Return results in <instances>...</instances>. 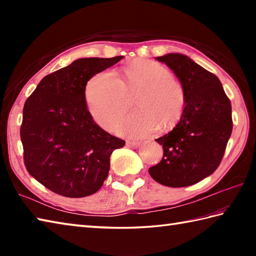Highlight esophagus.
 Returning <instances> with one entry per match:
<instances>
[{
	"label": "esophagus",
	"instance_id": "1",
	"mask_svg": "<svg viewBox=\"0 0 256 256\" xmlns=\"http://www.w3.org/2000/svg\"><path fill=\"white\" fill-rule=\"evenodd\" d=\"M126 145L131 148H136L140 146L138 142H134V140H126Z\"/></svg>",
	"mask_w": 256,
	"mask_h": 256
}]
</instances>
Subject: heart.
I'll list each match as a JSON object with an SVG mask.
<instances>
[{
  "label": "heart",
  "instance_id": "obj_1",
  "mask_svg": "<svg viewBox=\"0 0 256 256\" xmlns=\"http://www.w3.org/2000/svg\"><path fill=\"white\" fill-rule=\"evenodd\" d=\"M134 96L136 111L120 124L118 132L130 138H143L157 128H170L180 120L186 94L182 84L164 64L148 59H135L118 78L111 70L94 74L84 88V102L94 121L113 131L130 108Z\"/></svg>",
  "mask_w": 256,
  "mask_h": 256
}]
</instances>
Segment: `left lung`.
<instances>
[{"label":"left lung","instance_id":"obj_1","mask_svg":"<svg viewBox=\"0 0 256 256\" xmlns=\"http://www.w3.org/2000/svg\"><path fill=\"white\" fill-rule=\"evenodd\" d=\"M166 64L186 94L182 116L172 131L155 140L164 156L148 170L167 187H187L210 176L220 165L232 133V108L219 78L182 54L156 57Z\"/></svg>","mask_w":256,"mask_h":256}]
</instances>
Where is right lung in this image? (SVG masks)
Here are the masks:
<instances>
[{
	"label": "right lung",
	"instance_id": "add662e5",
	"mask_svg": "<svg viewBox=\"0 0 256 256\" xmlns=\"http://www.w3.org/2000/svg\"><path fill=\"white\" fill-rule=\"evenodd\" d=\"M122 58L77 59L42 78L26 100L20 126L24 162L52 192L69 198L96 192L108 175L112 152L125 145L94 121L84 102L89 79Z\"/></svg>",
	"mask_w": 256,
	"mask_h": 256
}]
</instances>
